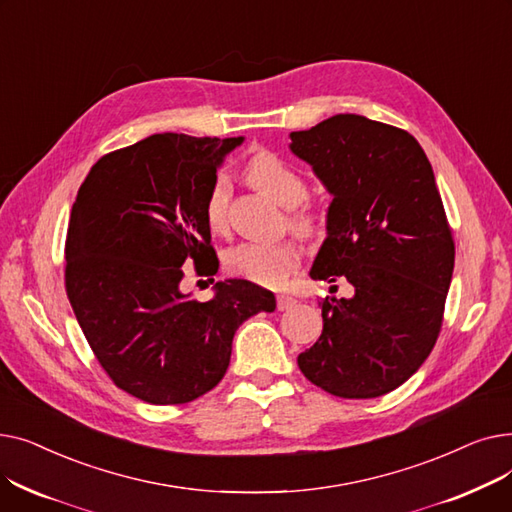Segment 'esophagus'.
I'll return each mask as SVG.
<instances>
[{"mask_svg":"<svg viewBox=\"0 0 512 512\" xmlns=\"http://www.w3.org/2000/svg\"><path fill=\"white\" fill-rule=\"evenodd\" d=\"M276 305H278L280 311H286V309H290V307L294 305V299H292V297H286V294H278V297H276Z\"/></svg>","mask_w":512,"mask_h":512,"instance_id":"esophagus-1","label":"esophagus"}]
</instances>
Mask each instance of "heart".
<instances>
[{
  "mask_svg": "<svg viewBox=\"0 0 512 512\" xmlns=\"http://www.w3.org/2000/svg\"><path fill=\"white\" fill-rule=\"evenodd\" d=\"M245 178L257 191L270 195L284 207H290V226L303 236L319 230L321 215L303 199L307 197V184L303 176L290 168L286 161L272 153L259 151L245 166ZM230 182L224 174L213 178L205 197V220L213 232H222L228 224ZM301 259L299 247L292 240H242L224 253L228 272L261 286H280Z\"/></svg>",
  "mask_w": 512,
  "mask_h": 512,
  "instance_id": "1",
  "label": "heart"
}]
</instances>
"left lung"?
Masks as SVG:
<instances>
[{"label": "left lung", "instance_id": "left-lung-1", "mask_svg": "<svg viewBox=\"0 0 512 512\" xmlns=\"http://www.w3.org/2000/svg\"><path fill=\"white\" fill-rule=\"evenodd\" d=\"M290 141L334 197L309 276L353 286L351 299L319 303L324 330L299 367L340 398L388 394L432 353L454 270L432 164L407 130L357 114L290 132Z\"/></svg>", "mask_w": 512, "mask_h": 512}]
</instances>
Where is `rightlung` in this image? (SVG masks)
<instances>
[{
	"mask_svg": "<svg viewBox=\"0 0 512 512\" xmlns=\"http://www.w3.org/2000/svg\"><path fill=\"white\" fill-rule=\"evenodd\" d=\"M234 139L153 134L103 155L80 184L66 236V292L112 382L149 405H184L220 384L242 321L276 309L249 280L184 294L182 265L213 276L205 197ZM213 282V280H211Z\"/></svg>",
	"mask_w": 512,
	"mask_h": 512,
	"instance_id": "right-lung-1",
	"label": "right lung"
}]
</instances>
